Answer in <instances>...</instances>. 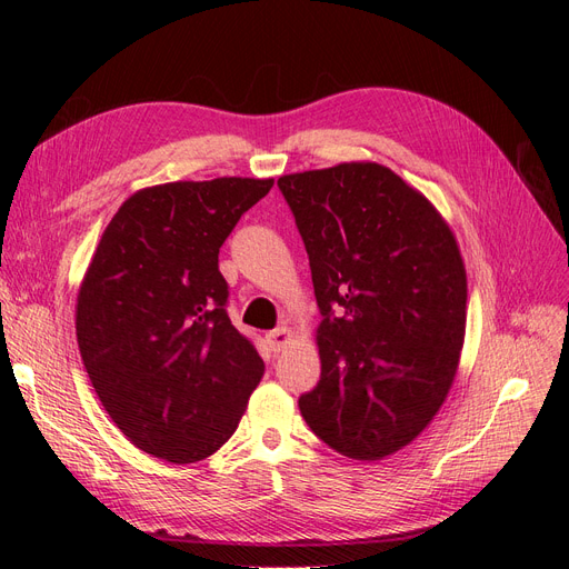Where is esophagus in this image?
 I'll use <instances>...</instances> for the list:
<instances>
[{"label":"esophagus","mask_w":569,"mask_h":569,"mask_svg":"<svg viewBox=\"0 0 569 569\" xmlns=\"http://www.w3.org/2000/svg\"><path fill=\"white\" fill-rule=\"evenodd\" d=\"M266 339H268V343H270V349L272 351H282L287 343L295 339V332L289 330V327H278V330H272V332H268L266 335Z\"/></svg>","instance_id":"34e87169"}]
</instances>
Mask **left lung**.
<instances>
[{
  "mask_svg": "<svg viewBox=\"0 0 569 569\" xmlns=\"http://www.w3.org/2000/svg\"><path fill=\"white\" fill-rule=\"evenodd\" d=\"M322 322L320 382L301 416L330 449L380 460L446 401L465 341L468 274L449 222L375 161L282 176Z\"/></svg>",
  "mask_w": 569,
  "mask_h": 569,
  "instance_id": "left-lung-1",
  "label": "left lung"
}]
</instances>
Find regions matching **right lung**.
<instances>
[{
  "label": "right lung",
  "instance_id": "obj_1",
  "mask_svg": "<svg viewBox=\"0 0 569 569\" xmlns=\"http://www.w3.org/2000/svg\"><path fill=\"white\" fill-rule=\"evenodd\" d=\"M272 178L144 187L116 211L80 282L76 335L101 406L137 449L213 456L242 420L263 358L228 316L218 251Z\"/></svg>",
  "mask_w": 569,
  "mask_h": 569
}]
</instances>
